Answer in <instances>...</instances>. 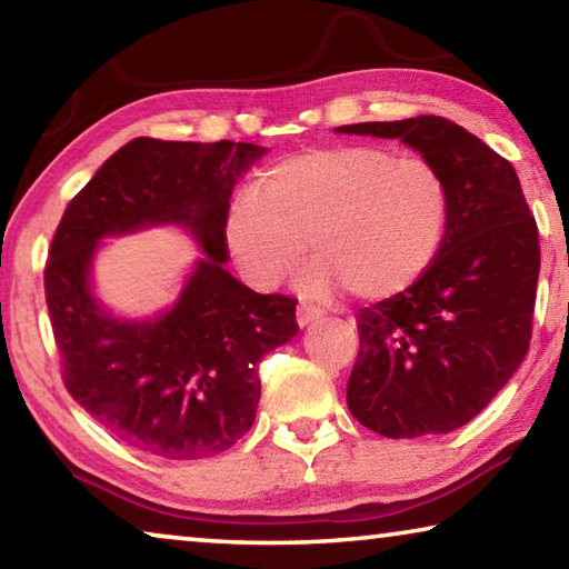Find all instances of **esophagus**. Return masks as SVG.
Wrapping results in <instances>:
<instances>
[{
  "mask_svg": "<svg viewBox=\"0 0 569 569\" xmlns=\"http://www.w3.org/2000/svg\"><path fill=\"white\" fill-rule=\"evenodd\" d=\"M321 311L319 308H313V306H298V311H296V321H298V326H308V323H313V321H319L321 319Z\"/></svg>",
  "mask_w": 569,
  "mask_h": 569,
  "instance_id": "34e87169",
  "label": "esophagus"
}]
</instances>
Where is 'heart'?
<instances>
[{
	"label": "heart",
	"mask_w": 569,
	"mask_h": 569,
	"mask_svg": "<svg viewBox=\"0 0 569 569\" xmlns=\"http://www.w3.org/2000/svg\"><path fill=\"white\" fill-rule=\"evenodd\" d=\"M449 188L427 160L379 146L298 152L240 188L228 206L226 243L256 288H273L303 261L308 298L341 288L361 301H389L411 288L445 246Z\"/></svg>",
	"instance_id": "obj_1"
}]
</instances>
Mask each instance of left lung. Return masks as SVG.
Returning a JSON list of instances; mask_svg holds the SVG:
<instances>
[{"mask_svg":"<svg viewBox=\"0 0 569 569\" xmlns=\"http://www.w3.org/2000/svg\"><path fill=\"white\" fill-rule=\"evenodd\" d=\"M341 134L401 140L451 198L435 263L407 291L361 308L346 403L389 439L449 435L512 379L529 349L539 276L537 223L502 156L439 114L356 122Z\"/></svg>","mask_w":569,"mask_h":569,"instance_id":"1","label":"left lung"}]
</instances>
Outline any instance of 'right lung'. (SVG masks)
<instances>
[{"label": "right lung", "instance_id": "obj_1", "mask_svg": "<svg viewBox=\"0 0 569 569\" xmlns=\"http://www.w3.org/2000/svg\"><path fill=\"white\" fill-rule=\"evenodd\" d=\"M266 148L253 142L134 138L70 200L44 268L62 379L110 435L162 459L220 455L253 427L256 366L298 333L296 301L256 293L226 271L236 182ZM180 227L203 257L176 302L152 317L112 315L93 293L108 237Z\"/></svg>", "mask_w": 569, "mask_h": 569}]
</instances>
